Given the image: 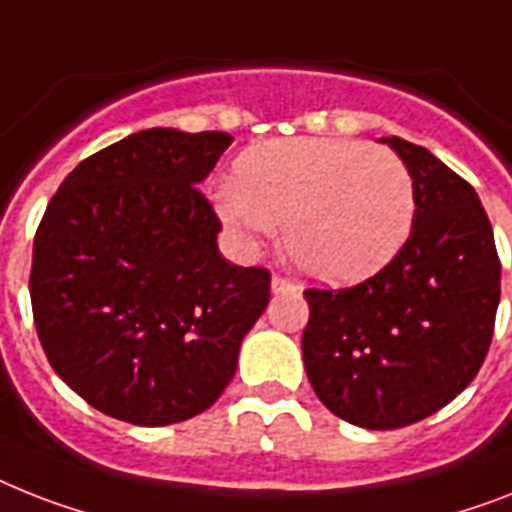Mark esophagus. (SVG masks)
<instances>
[{"instance_id":"esophagus-1","label":"esophagus","mask_w":512,"mask_h":512,"mask_svg":"<svg viewBox=\"0 0 512 512\" xmlns=\"http://www.w3.org/2000/svg\"><path fill=\"white\" fill-rule=\"evenodd\" d=\"M270 289H273V294H286V292H294L297 286H294L289 278L273 276V278H270Z\"/></svg>"}]
</instances>
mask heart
<instances>
[{"label":"heart","mask_w":512,"mask_h":512,"mask_svg":"<svg viewBox=\"0 0 512 512\" xmlns=\"http://www.w3.org/2000/svg\"><path fill=\"white\" fill-rule=\"evenodd\" d=\"M226 231L255 249L284 223L299 270L347 284L392 263L415 223V181L389 147L352 139H281L244 149L234 184L215 191Z\"/></svg>","instance_id":"heart-1"}]
</instances>
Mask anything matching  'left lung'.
Listing matches in <instances>:
<instances>
[{"label": "left lung", "mask_w": 512, "mask_h": 512, "mask_svg": "<svg viewBox=\"0 0 512 512\" xmlns=\"http://www.w3.org/2000/svg\"><path fill=\"white\" fill-rule=\"evenodd\" d=\"M381 141L413 173V231L363 284L307 289L302 334L318 400L373 431L418 423L455 400L484 363L500 305V257L479 194L429 149Z\"/></svg>", "instance_id": "obj_1"}]
</instances>
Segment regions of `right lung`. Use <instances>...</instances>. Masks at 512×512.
I'll list each match as a JSON object with an SVG mask.
<instances>
[{
	"label": "right lung",
	"mask_w": 512,
	"mask_h": 512,
	"mask_svg": "<svg viewBox=\"0 0 512 512\" xmlns=\"http://www.w3.org/2000/svg\"><path fill=\"white\" fill-rule=\"evenodd\" d=\"M223 131L147 128L86 157L33 239L31 305L54 373L91 407L170 426L218 400L270 299L265 268L231 265L197 191Z\"/></svg>",
	"instance_id": "right-lung-1"
}]
</instances>
